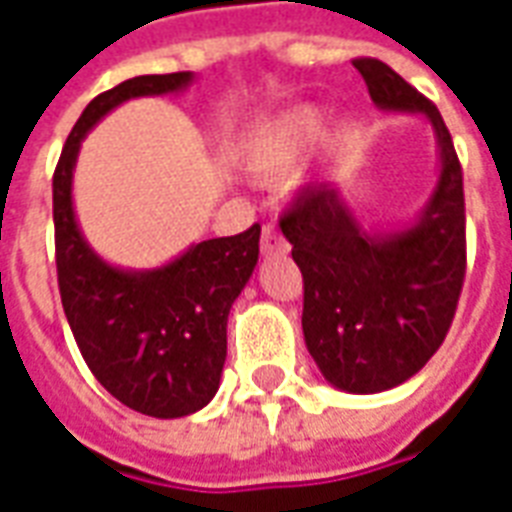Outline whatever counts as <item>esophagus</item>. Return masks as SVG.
Instances as JSON below:
<instances>
[{"label":"esophagus","mask_w":512,"mask_h":512,"mask_svg":"<svg viewBox=\"0 0 512 512\" xmlns=\"http://www.w3.org/2000/svg\"><path fill=\"white\" fill-rule=\"evenodd\" d=\"M260 249H263V255H285L290 246L274 224H266L263 235H260Z\"/></svg>","instance_id":"esophagus-1"}]
</instances>
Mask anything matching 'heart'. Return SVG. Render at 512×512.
<instances>
[{
  "label": "heart",
  "instance_id": "b5f03b06",
  "mask_svg": "<svg viewBox=\"0 0 512 512\" xmlns=\"http://www.w3.org/2000/svg\"><path fill=\"white\" fill-rule=\"evenodd\" d=\"M326 120L315 109H293L268 120L246 142V167L263 178H279L323 136Z\"/></svg>",
  "mask_w": 512,
  "mask_h": 512
}]
</instances>
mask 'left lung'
I'll return each mask as SVG.
<instances>
[{"label": "left lung", "mask_w": 512, "mask_h": 512, "mask_svg": "<svg viewBox=\"0 0 512 512\" xmlns=\"http://www.w3.org/2000/svg\"><path fill=\"white\" fill-rule=\"evenodd\" d=\"M381 109L422 112L441 147L439 186L414 227L373 238L332 186H307L279 216L304 279V340L329 384L373 395L439 351L466 277L463 169L439 109L389 65L356 57Z\"/></svg>", "instance_id": "1"}]
</instances>
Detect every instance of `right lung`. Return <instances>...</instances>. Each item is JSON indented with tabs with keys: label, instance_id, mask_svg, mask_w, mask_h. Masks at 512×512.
Wrapping results in <instances>:
<instances>
[{
	"label": "right lung",
	"instance_id": "1",
	"mask_svg": "<svg viewBox=\"0 0 512 512\" xmlns=\"http://www.w3.org/2000/svg\"><path fill=\"white\" fill-rule=\"evenodd\" d=\"M189 71L134 76L93 98L54 169V249L62 310L76 345L106 392L158 419L208 406L227 359V315L260 255V224L191 246L169 266L131 274L106 266L76 227L71 178L84 134L139 95L175 93Z\"/></svg>",
	"mask_w": 512,
	"mask_h": 512
}]
</instances>
